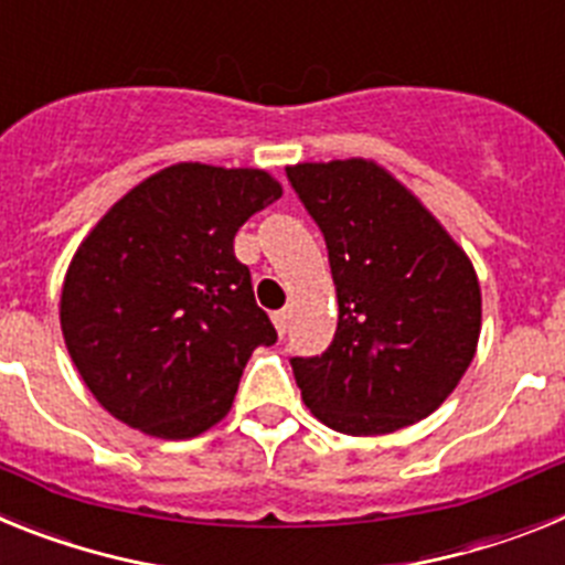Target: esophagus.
Returning <instances> with one entry per match:
<instances>
[{"instance_id": "34e87169", "label": "esophagus", "mask_w": 565, "mask_h": 565, "mask_svg": "<svg viewBox=\"0 0 565 565\" xmlns=\"http://www.w3.org/2000/svg\"><path fill=\"white\" fill-rule=\"evenodd\" d=\"M274 328H277V333L279 337H286V331H288V319H291V313L286 311V308H282V311H274Z\"/></svg>"}]
</instances>
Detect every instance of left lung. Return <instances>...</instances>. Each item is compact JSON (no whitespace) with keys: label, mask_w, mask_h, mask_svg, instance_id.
I'll list each match as a JSON object with an SVG mask.
<instances>
[{"label":"left lung","mask_w":565,"mask_h":565,"mask_svg":"<svg viewBox=\"0 0 565 565\" xmlns=\"http://www.w3.org/2000/svg\"><path fill=\"white\" fill-rule=\"evenodd\" d=\"M326 234L337 337L291 359L308 411L344 436H387L438 411L481 337V286L436 214L364 158L288 167Z\"/></svg>","instance_id":"8db88e82"}]
</instances>
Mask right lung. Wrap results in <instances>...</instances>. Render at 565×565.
Segmentation results:
<instances>
[{
  "mask_svg": "<svg viewBox=\"0 0 565 565\" xmlns=\"http://www.w3.org/2000/svg\"><path fill=\"white\" fill-rule=\"evenodd\" d=\"M277 198L266 169L174 163L89 228L58 317L70 359L109 416L178 441L232 411L254 348L277 342L234 234Z\"/></svg>",
  "mask_w": 565,
  "mask_h": 565,
  "instance_id": "add662e5",
  "label": "right lung"
}]
</instances>
